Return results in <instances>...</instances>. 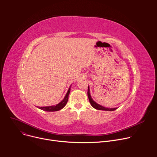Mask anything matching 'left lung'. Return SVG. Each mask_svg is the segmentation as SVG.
Instances as JSON below:
<instances>
[{"label": "left lung", "mask_w": 157, "mask_h": 157, "mask_svg": "<svg viewBox=\"0 0 157 157\" xmlns=\"http://www.w3.org/2000/svg\"><path fill=\"white\" fill-rule=\"evenodd\" d=\"M88 98H89V101L90 103L91 104V105L95 109H99V110H104V111H115V109H117V108H105L103 107L101 105H99L98 104H97L95 101H94L93 100V99L91 97L90 95V89H89V86H88Z\"/></svg>", "instance_id": "left-lung-1"}]
</instances>
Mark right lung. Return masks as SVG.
<instances>
[{"instance_id": "add662e5", "label": "right lung", "mask_w": 157, "mask_h": 157, "mask_svg": "<svg viewBox=\"0 0 157 157\" xmlns=\"http://www.w3.org/2000/svg\"><path fill=\"white\" fill-rule=\"evenodd\" d=\"M70 90H71V89L69 88L67 93H66V95L65 96L64 98L63 99V101H61L58 105H56V106L39 107V108L42 109V110L46 111H59V110L61 109L62 108H63L65 106V105H66V103H67V102L68 101V96H69V94L70 93Z\"/></svg>"}]
</instances>
